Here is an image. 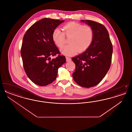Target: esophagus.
<instances>
[{"label":"esophagus","mask_w":132,"mask_h":132,"mask_svg":"<svg viewBox=\"0 0 132 132\" xmlns=\"http://www.w3.org/2000/svg\"><path fill=\"white\" fill-rule=\"evenodd\" d=\"M66 59L67 62H69V61H71V58L69 57H66Z\"/></svg>","instance_id":"obj_1"}]
</instances>
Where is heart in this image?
<instances>
[{"instance_id":"heart-1","label":"heart","mask_w":132,"mask_h":132,"mask_svg":"<svg viewBox=\"0 0 132 132\" xmlns=\"http://www.w3.org/2000/svg\"><path fill=\"white\" fill-rule=\"evenodd\" d=\"M63 28L64 32L60 29L56 28L52 34L53 41L59 48H62L66 44L65 35L68 38L70 37V44L61 50L62 54L70 55L78 51L82 53L89 47L94 38V31L90 27L71 22L63 26Z\"/></svg>"}]
</instances>
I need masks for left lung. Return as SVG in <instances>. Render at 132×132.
<instances>
[{
	"label": "left lung",
	"mask_w": 132,
	"mask_h": 132,
	"mask_svg": "<svg viewBox=\"0 0 132 132\" xmlns=\"http://www.w3.org/2000/svg\"><path fill=\"white\" fill-rule=\"evenodd\" d=\"M90 26L94 31L93 40L87 50L73 57L76 69L73 77L76 82L84 88L98 84L110 68L113 47L106 28L91 20H81Z\"/></svg>",
	"instance_id": "left-lung-1"
}]
</instances>
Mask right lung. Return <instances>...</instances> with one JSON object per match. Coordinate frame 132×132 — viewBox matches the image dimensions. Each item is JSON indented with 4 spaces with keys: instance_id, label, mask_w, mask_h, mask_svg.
Returning a JSON list of instances; mask_svg holds the SVG:
<instances>
[{
    "instance_id": "obj_1",
    "label": "right lung",
    "mask_w": 132,
    "mask_h": 132,
    "mask_svg": "<svg viewBox=\"0 0 132 132\" xmlns=\"http://www.w3.org/2000/svg\"><path fill=\"white\" fill-rule=\"evenodd\" d=\"M64 20L44 18L34 23L26 32L21 50L24 68L35 84L45 86L56 79L58 69L66 62L52 40L53 30ZM58 54L55 59L50 56Z\"/></svg>"
}]
</instances>
